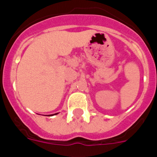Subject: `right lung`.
<instances>
[{
	"instance_id": "obj_1",
	"label": "right lung",
	"mask_w": 157,
	"mask_h": 157,
	"mask_svg": "<svg viewBox=\"0 0 157 157\" xmlns=\"http://www.w3.org/2000/svg\"><path fill=\"white\" fill-rule=\"evenodd\" d=\"M56 114H57V113H56Z\"/></svg>"
}]
</instances>
